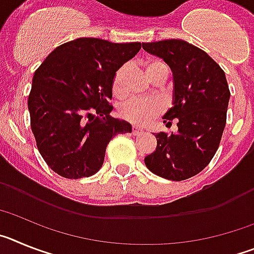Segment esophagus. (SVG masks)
<instances>
[{
  "mask_svg": "<svg viewBox=\"0 0 254 254\" xmlns=\"http://www.w3.org/2000/svg\"><path fill=\"white\" fill-rule=\"evenodd\" d=\"M132 133H133V134L143 133V129L140 128V127H132Z\"/></svg>",
  "mask_w": 254,
  "mask_h": 254,
  "instance_id": "esophagus-1",
  "label": "esophagus"
}]
</instances>
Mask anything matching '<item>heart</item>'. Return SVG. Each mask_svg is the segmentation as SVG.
I'll return each instance as SVG.
<instances>
[{
  "mask_svg": "<svg viewBox=\"0 0 254 254\" xmlns=\"http://www.w3.org/2000/svg\"><path fill=\"white\" fill-rule=\"evenodd\" d=\"M126 66L121 67L116 72L113 80V91L117 95H121L123 93V77H125ZM158 72L169 73L167 64H163L161 61H150L146 64V75L147 77H151ZM163 111V105L158 99H132L123 103L120 109V114L123 120L134 123L138 126L149 125L155 117H158Z\"/></svg>",
  "mask_w": 254,
  "mask_h": 254,
  "instance_id": "obj_1",
  "label": "heart"
}]
</instances>
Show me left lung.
I'll list each match as a JSON object with an SVG mask.
<instances>
[{
	"label": "left lung",
	"instance_id": "1",
	"mask_svg": "<svg viewBox=\"0 0 254 254\" xmlns=\"http://www.w3.org/2000/svg\"><path fill=\"white\" fill-rule=\"evenodd\" d=\"M170 67L173 107L163 116L176 120L177 133L155 134L158 145L145 156L147 169L169 181H185L205 169L216 154L226 125L230 91L225 72L202 49L182 39L142 43Z\"/></svg>",
	"mask_w": 254,
	"mask_h": 254
}]
</instances>
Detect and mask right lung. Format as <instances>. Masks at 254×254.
Here are the masks:
<instances>
[{"label": "right lung", "instance_id": "obj_1", "mask_svg": "<svg viewBox=\"0 0 254 254\" xmlns=\"http://www.w3.org/2000/svg\"><path fill=\"white\" fill-rule=\"evenodd\" d=\"M141 43L77 38L57 47L35 71L28 99L31 131L48 167L68 179L99 172L105 149L118 133L132 132L113 118L109 104L116 72Z\"/></svg>", "mask_w": 254, "mask_h": 254}]
</instances>
